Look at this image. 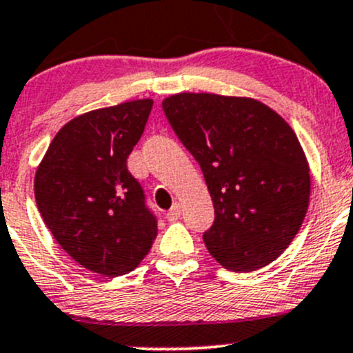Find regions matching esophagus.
<instances>
[{"label": "esophagus", "mask_w": 353, "mask_h": 353, "mask_svg": "<svg viewBox=\"0 0 353 353\" xmlns=\"http://www.w3.org/2000/svg\"><path fill=\"white\" fill-rule=\"evenodd\" d=\"M179 216H181V205H179V203H174L172 208H170L169 212L165 213V219L169 220V222H176Z\"/></svg>", "instance_id": "esophagus-1"}]
</instances>
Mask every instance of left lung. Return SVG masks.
Segmentation results:
<instances>
[{
    "instance_id": "8db88e82",
    "label": "left lung",
    "mask_w": 353,
    "mask_h": 353,
    "mask_svg": "<svg viewBox=\"0 0 353 353\" xmlns=\"http://www.w3.org/2000/svg\"><path fill=\"white\" fill-rule=\"evenodd\" d=\"M162 108L212 196L215 222L203 234L210 254L232 272L275 261L301 229L311 196L294 130L251 97L181 92Z\"/></svg>"
}]
</instances>
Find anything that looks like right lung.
Returning <instances> with one entry per match:
<instances>
[{"mask_svg": "<svg viewBox=\"0 0 353 353\" xmlns=\"http://www.w3.org/2000/svg\"><path fill=\"white\" fill-rule=\"evenodd\" d=\"M152 105L140 99L73 117L35 170V201L54 239L78 265L110 279L133 272L157 237L126 167Z\"/></svg>", "mask_w": 353, "mask_h": 353, "instance_id": "1", "label": "right lung"}]
</instances>
